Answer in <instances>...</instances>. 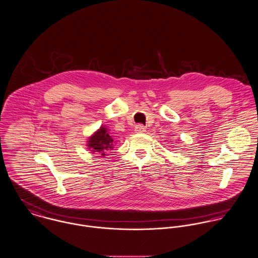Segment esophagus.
<instances>
[{
    "instance_id": "34e87169",
    "label": "esophagus",
    "mask_w": 258,
    "mask_h": 258,
    "mask_svg": "<svg viewBox=\"0 0 258 258\" xmlns=\"http://www.w3.org/2000/svg\"><path fill=\"white\" fill-rule=\"evenodd\" d=\"M136 133H139V134H143V133H144L145 132V126L143 125V124H137L136 125Z\"/></svg>"
}]
</instances>
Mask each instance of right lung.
Instances as JSON below:
<instances>
[{"instance_id":"1","label":"right lung","mask_w":258,"mask_h":258,"mask_svg":"<svg viewBox=\"0 0 258 258\" xmlns=\"http://www.w3.org/2000/svg\"><path fill=\"white\" fill-rule=\"evenodd\" d=\"M88 143L89 148H91L93 152L100 153L101 155L104 156L106 151L112 150L114 141L108 133L107 128L101 126V128L89 139Z\"/></svg>"}]
</instances>
